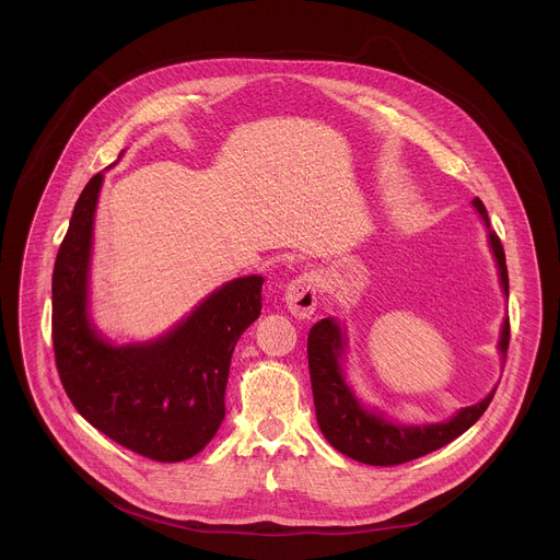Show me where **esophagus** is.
<instances>
[{
	"label": "esophagus",
	"instance_id": "obj_1",
	"mask_svg": "<svg viewBox=\"0 0 560 560\" xmlns=\"http://www.w3.org/2000/svg\"><path fill=\"white\" fill-rule=\"evenodd\" d=\"M283 303L292 316L310 318L316 310V277L299 275L292 279L283 292Z\"/></svg>",
	"mask_w": 560,
	"mask_h": 560
}]
</instances>
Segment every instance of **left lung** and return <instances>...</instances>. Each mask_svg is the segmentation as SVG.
Masks as SVG:
<instances>
[{"instance_id":"8db88e82","label":"left lung","mask_w":560,"mask_h":560,"mask_svg":"<svg viewBox=\"0 0 560 560\" xmlns=\"http://www.w3.org/2000/svg\"><path fill=\"white\" fill-rule=\"evenodd\" d=\"M474 210L488 228V244L499 270V283L505 296H510L505 253L499 236L490 230V217L481 199H471ZM510 346V318L503 316L497 350L505 363ZM348 335L346 326L335 316L316 322L307 335V365L314 394L316 423L322 428L328 443L341 454L365 463V465H398L419 456H425L450 441L467 432L481 415L488 410L492 392L474 406L456 410L447 421L439 423H404L389 419L376 406H368L357 396L346 374Z\"/></svg>"}]
</instances>
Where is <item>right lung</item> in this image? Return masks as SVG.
<instances>
[{"label":"right lung","mask_w":560,"mask_h":560,"mask_svg":"<svg viewBox=\"0 0 560 560\" xmlns=\"http://www.w3.org/2000/svg\"><path fill=\"white\" fill-rule=\"evenodd\" d=\"M102 186L104 173H97L79 195L55 261L59 378L74 410L115 443L152 460H186L212 441L225 417L230 359L238 337L261 314L264 277L225 281L159 337L115 343L97 328L91 310Z\"/></svg>","instance_id":"obj_1"}]
</instances>
